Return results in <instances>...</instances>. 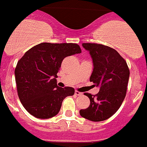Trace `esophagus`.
I'll return each mask as SVG.
<instances>
[{
	"label": "esophagus",
	"mask_w": 147,
	"mask_h": 147,
	"mask_svg": "<svg viewBox=\"0 0 147 147\" xmlns=\"http://www.w3.org/2000/svg\"><path fill=\"white\" fill-rule=\"evenodd\" d=\"M75 94L78 95V96H81L82 94L81 92H78V91H75Z\"/></svg>",
	"instance_id": "esophagus-1"
}]
</instances>
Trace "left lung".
Here are the masks:
<instances>
[{
    "mask_svg": "<svg viewBox=\"0 0 147 147\" xmlns=\"http://www.w3.org/2000/svg\"><path fill=\"white\" fill-rule=\"evenodd\" d=\"M93 61L90 82L100 87L98 94L84 93L88 97V108L80 110L83 118L93 121H104L114 114L125 99L127 92L129 68L125 60L111 47L98 43H82Z\"/></svg>",
    "mask_w": 147,
    "mask_h": 147,
    "instance_id": "obj_1",
    "label": "left lung"
}]
</instances>
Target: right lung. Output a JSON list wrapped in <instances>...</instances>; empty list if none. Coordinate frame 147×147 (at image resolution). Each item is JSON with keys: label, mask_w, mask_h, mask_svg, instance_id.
I'll return each mask as SVG.
<instances>
[{"label": "right lung", "mask_w": 147, "mask_h": 147, "mask_svg": "<svg viewBox=\"0 0 147 147\" xmlns=\"http://www.w3.org/2000/svg\"><path fill=\"white\" fill-rule=\"evenodd\" d=\"M76 43H41L28 50L15 69L19 100L28 112L38 119L59 113L63 100L74 94V88L57 86V74L63 59L80 53Z\"/></svg>", "instance_id": "obj_1"}]
</instances>
